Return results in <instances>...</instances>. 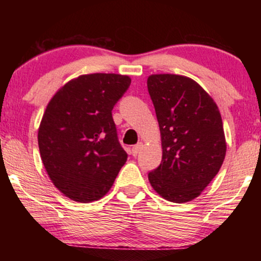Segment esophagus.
I'll list each match as a JSON object with an SVG mask.
<instances>
[{"mask_svg":"<svg viewBox=\"0 0 261 261\" xmlns=\"http://www.w3.org/2000/svg\"><path fill=\"white\" fill-rule=\"evenodd\" d=\"M143 147V143L142 142H139L137 145H135L133 149H131V153H133V155H137L141 152V149H142Z\"/></svg>","mask_w":261,"mask_h":261,"instance_id":"esophagus-1","label":"esophagus"}]
</instances>
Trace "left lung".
<instances>
[{"label":"left lung","mask_w":261,"mask_h":261,"mask_svg":"<svg viewBox=\"0 0 261 261\" xmlns=\"http://www.w3.org/2000/svg\"><path fill=\"white\" fill-rule=\"evenodd\" d=\"M162 139V162L148 173L152 188L172 202L200 195L222 166L226 139L214 99L194 80L152 74L147 80Z\"/></svg>","instance_id":"8db88e82"}]
</instances>
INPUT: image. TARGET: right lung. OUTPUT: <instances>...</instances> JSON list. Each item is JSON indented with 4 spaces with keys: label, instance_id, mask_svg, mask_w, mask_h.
<instances>
[{
    "label": "right lung",
    "instance_id": "1",
    "mask_svg": "<svg viewBox=\"0 0 261 261\" xmlns=\"http://www.w3.org/2000/svg\"><path fill=\"white\" fill-rule=\"evenodd\" d=\"M128 76L83 74L59 89L38 133L40 157L56 188L73 201L99 200L127 160L113 120Z\"/></svg>",
    "mask_w": 261,
    "mask_h": 261
}]
</instances>
